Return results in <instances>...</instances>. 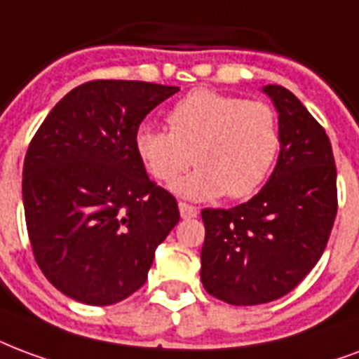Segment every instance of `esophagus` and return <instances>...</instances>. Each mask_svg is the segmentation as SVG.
Segmentation results:
<instances>
[{"label": "esophagus", "mask_w": 359, "mask_h": 359, "mask_svg": "<svg viewBox=\"0 0 359 359\" xmlns=\"http://www.w3.org/2000/svg\"><path fill=\"white\" fill-rule=\"evenodd\" d=\"M179 211H180V217L182 219H194V217H198V207L190 205V203H184V201H180L179 203Z\"/></svg>", "instance_id": "1"}]
</instances>
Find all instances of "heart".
Returning <instances> with one entry per match:
<instances>
[{
	"label": "heart",
	"mask_w": 359,
	"mask_h": 359,
	"mask_svg": "<svg viewBox=\"0 0 359 359\" xmlns=\"http://www.w3.org/2000/svg\"><path fill=\"white\" fill-rule=\"evenodd\" d=\"M167 126L169 131L140 126L135 150L159 182L177 180L194 161L198 169L175 187L190 200L251 196L268 177L280 148L274 110L236 95L188 93L167 114Z\"/></svg>",
	"instance_id": "1"
}]
</instances>
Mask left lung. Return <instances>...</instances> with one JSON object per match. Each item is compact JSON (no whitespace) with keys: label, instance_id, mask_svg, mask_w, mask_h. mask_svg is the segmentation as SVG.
Returning a JSON list of instances; mask_svg holds the SVG:
<instances>
[{"label":"left lung","instance_id":"obj_1","mask_svg":"<svg viewBox=\"0 0 359 359\" xmlns=\"http://www.w3.org/2000/svg\"><path fill=\"white\" fill-rule=\"evenodd\" d=\"M280 158L259 194L232 209H203L201 283L236 306L276 301L320 261L337 215V167L325 129L281 85Z\"/></svg>","mask_w":359,"mask_h":359}]
</instances>
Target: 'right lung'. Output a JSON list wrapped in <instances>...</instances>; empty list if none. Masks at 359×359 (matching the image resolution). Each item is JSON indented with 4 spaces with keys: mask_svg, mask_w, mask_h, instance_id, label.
I'll return each mask as SVG.
<instances>
[{
    "mask_svg": "<svg viewBox=\"0 0 359 359\" xmlns=\"http://www.w3.org/2000/svg\"><path fill=\"white\" fill-rule=\"evenodd\" d=\"M171 85L93 79L72 89L34 135L22 169L34 259L74 301L108 306L148 280L180 213L135 150L142 119Z\"/></svg>",
    "mask_w": 359,
    "mask_h": 359,
    "instance_id": "1",
    "label": "right lung"
}]
</instances>
